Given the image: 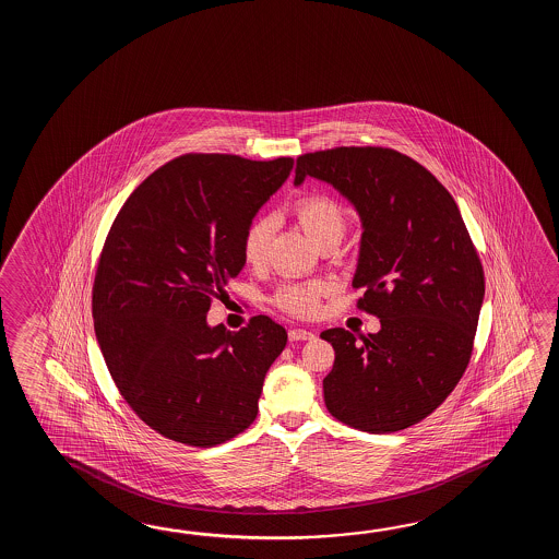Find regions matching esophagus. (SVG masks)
<instances>
[{
	"instance_id": "esophagus-1",
	"label": "esophagus",
	"mask_w": 559,
	"mask_h": 559,
	"mask_svg": "<svg viewBox=\"0 0 559 559\" xmlns=\"http://www.w3.org/2000/svg\"><path fill=\"white\" fill-rule=\"evenodd\" d=\"M287 335H289V342H306V340L316 337V333L304 330V328H294L287 332Z\"/></svg>"
}]
</instances>
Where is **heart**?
Instances as JSON below:
<instances>
[{
    "label": "heart",
    "mask_w": 559,
    "mask_h": 559,
    "mask_svg": "<svg viewBox=\"0 0 559 559\" xmlns=\"http://www.w3.org/2000/svg\"><path fill=\"white\" fill-rule=\"evenodd\" d=\"M292 212L309 239L321 246L328 239H342L345 234V212L340 203L325 193H306L297 198ZM274 231V222L270 215H258L246 227L241 238V255L246 263L260 265L267 255L270 239ZM330 294V287L323 282H289L275 289V308L296 318L318 316L323 297Z\"/></svg>",
    "instance_id": "heart-1"
}]
</instances>
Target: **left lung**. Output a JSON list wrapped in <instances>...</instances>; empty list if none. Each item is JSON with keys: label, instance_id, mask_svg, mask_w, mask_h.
<instances>
[{"label": "left lung", "instance_id": "1", "mask_svg": "<svg viewBox=\"0 0 559 559\" xmlns=\"http://www.w3.org/2000/svg\"><path fill=\"white\" fill-rule=\"evenodd\" d=\"M306 176L332 183L361 215L357 309L381 323L361 340L344 328L321 333L335 352L325 407L369 433L416 426L462 380L486 294L457 203L416 159L380 145L299 155L297 186Z\"/></svg>", "mask_w": 559, "mask_h": 559}]
</instances>
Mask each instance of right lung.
<instances>
[{
	"label": "right lung",
	"mask_w": 559,
	"mask_h": 559,
	"mask_svg": "<svg viewBox=\"0 0 559 559\" xmlns=\"http://www.w3.org/2000/svg\"><path fill=\"white\" fill-rule=\"evenodd\" d=\"M294 166L183 154L131 191L107 231L92 289L95 337L121 397L167 440L212 448L258 416L287 333L267 316L239 332L205 316L243 267L241 238Z\"/></svg>",
	"instance_id": "add662e5"
}]
</instances>
